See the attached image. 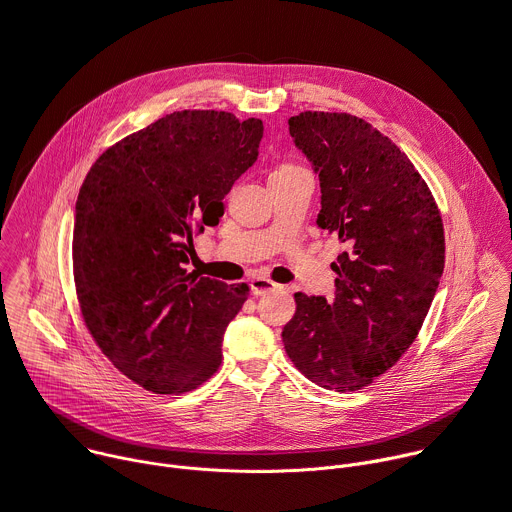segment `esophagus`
I'll list each match as a JSON object with an SVG mask.
<instances>
[{
	"label": "esophagus",
	"mask_w": 512,
	"mask_h": 512,
	"mask_svg": "<svg viewBox=\"0 0 512 512\" xmlns=\"http://www.w3.org/2000/svg\"><path fill=\"white\" fill-rule=\"evenodd\" d=\"M250 288H252V294H254V296H262V294L280 290L282 286L276 284V282H272L270 278H262V276H260V278H254V280L250 282Z\"/></svg>",
	"instance_id": "34e87169"
}]
</instances>
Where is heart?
<instances>
[{"label":"heart","mask_w":512,"mask_h":512,"mask_svg":"<svg viewBox=\"0 0 512 512\" xmlns=\"http://www.w3.org/2000/svg\"><path fill=\"white\" fill-rule=\"evenodd\" d=\"M284 168H294V166H282V168H278V170H284Z\"/></svg>","instance_id":"1"}]
</instances>
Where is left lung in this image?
Returning a JSON list of instances; mask_svg holds the SVG:
<instances>
[{"instance_id":"8db88e82","label":"left lung","mask_w":512,"mask_h":512,"mask_svg":"<svg viewBox=\"0 0 512 512\" xmlns=\"http://www.w3.org/2000/svg\"><path fill=\"white\" fill-rule=\"evenodd\" d=\"M320 178L318 228L346 250L332 262L336 296L296 292L286 354L336 392L368 386L414 342L444 270L438 206L412 162L362 118L302 112L288 120Z\"/></svg>"}]
</instances>
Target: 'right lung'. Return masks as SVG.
Segmentation results:
<instances>
[{
	"instance_id": "add662e5",
	"label": "right lung",
	"mask_w": 512,
	"mask_h": 512,
	"mask_svg": "<svg viewBox=\"0 0 512 512\" xmlns=\"http://www.w3.org/2000/svg\"><path fill=\"white\" fill-rule=\"evenodd\" d=\"M262 120L184 110L108 148L76 202L74 280L84 322L110 362L156 394H182L222 362L246 284L188 274L192 234L256 162Z\"/></svg>"
}]
</instances>
